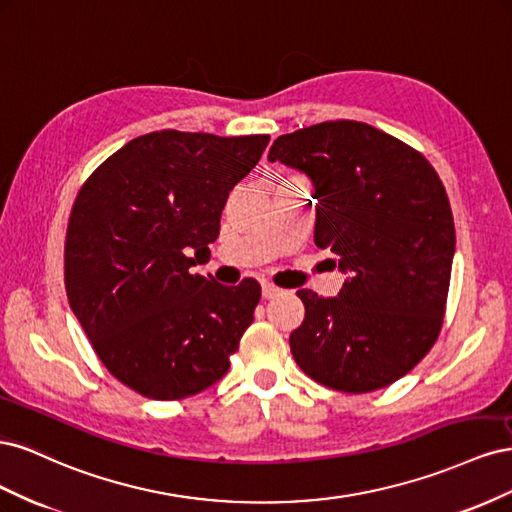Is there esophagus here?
Segmentation results:
<instances>
[{"label":"esophagus","mask_w":512,"mask_h":512,"mask_svg":"<svg viewBox=\"0 0 512 512\" xmlns=\"http://www.w3.org/2000/svg\"><path fill=\"white\" fill-rule=\"evenodd\" d=\"M277 294H282V288H280V286H275V284L269 282V280L262 282V297H265V299H273V297H277Z\"/></svg>","instance_id":"34e87169"}]
</instances>
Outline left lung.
Returning <instances> with one entry per match:
<instances>
[{"label":"left lung","mask_w":512,"mask_h":512,"mask_svg":"<svg viewBox=\"0 0 512 512\" xmlns=\"http://www.w3.org/2000/svg\"><path fill=\"white\" fill-rule=\"evenodd\" d=\"M269 160L312 179L314 241L350 273L337 297L297 292L305 318L290 333L294 361L335 391L384 389L442 329L455 222L436 168L399 138L350 119L277 136Z\"/></svg>","instance_id":"1"}]
</instances>
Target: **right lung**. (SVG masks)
Segmentation results:
<instances>
[{
	"instance_id": "obj_1",
	"label": "right lung",
	"mask_w": 512,
	"mask_h": 512,
	"mask_svg": "<svg viewBox=\"0 0 512 512\" xmlns=\"http://www.w3.org/2000/svg\"><path fill=\"white\" fill-rule=\"evenodd\" d=\"M267 145L269 134L151 132L106 158L76 194L68 301L104 367L143 397L209 389L254 320L256 280L222 286L190 269Z\"/></svg>"
}]
</instances>
